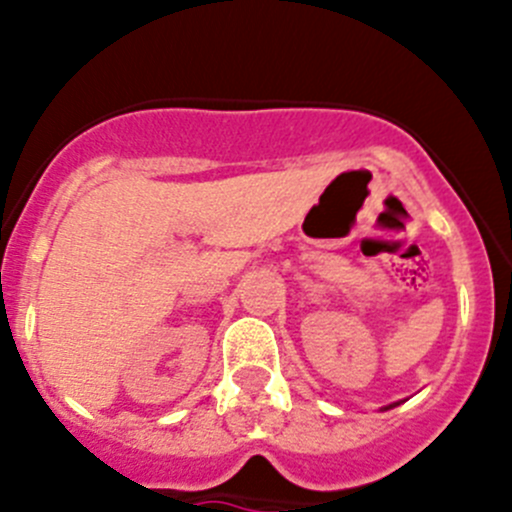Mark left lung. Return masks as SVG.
<instances>
[{"instance_id":"obj_1","label":"left lung","mask_w":512,"mask_h":512,"mask_svg":"<svg viewBox=\"0 0 512 512\" xmlns=\"http://www.w3.org/2000/svg\"><path fill=\"white\" fill-rule=\"evenodd\" d=\"M394 406H399V404H391V406H386V409H394Z\"/></svg>"}]
</instances>
